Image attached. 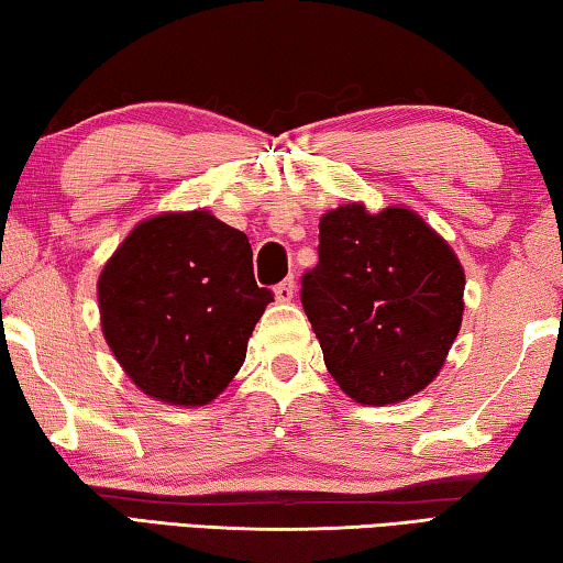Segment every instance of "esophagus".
<instances>
[{"mask_svg":"<svg viewBox=\"0 0 563 563\" xmlns=\"http://www.w3.org/2000/svg\"><path fill=\"white\" fill-rule=\"evenodd\" d=\"M273 292H275V298H278L280 302H290L292 295H295V280L292 278H285L283 283L275 285Z\"/></svg>","mask_w":563,"mask_h":563,"instance_id":"1","label":"esophagus"}]
</instances>
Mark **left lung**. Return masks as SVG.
<instances>
[{
  "mask_svg": "<svg viewBox=\"0 0 563 563\" xmlns=\"http://www.w3.org/2000/svg\"><path fill=\"white\" fill-rule=\"evenodd\" d=\"M302 308L328 373L360 405L402 402L444 367L464 316V268L407 206L345 203L320 218Z\"/></svg>",
  "mask_w": 563,
  "mask_h": 563,
  "instance_id": "obj_1",
  "label": "left lung"
}]
</instances>
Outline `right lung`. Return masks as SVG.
<instances>
[{
  "mask_svg": "<svg viewBox=\"0 0 563 563\" xmlns=\"http://www.w3.org/2000/svg\"><path fill=\"white\" fill-rule=\"evenodd\" d=\"M101 332L141 393L203 407L238 375L273 292L253 278L243 231L211 211L133 225L97 283Z\"/></svg>",
  "mask_w": 563,
  "mask_h": 563,
  "instance_id": "add662e5",
  "label": "right lung"
}]
</instances>
